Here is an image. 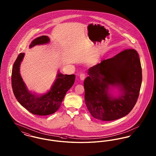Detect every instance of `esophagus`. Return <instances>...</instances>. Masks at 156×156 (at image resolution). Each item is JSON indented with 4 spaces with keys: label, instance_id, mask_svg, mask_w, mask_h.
<instances>
[{
    "label": "esophagus",
    "instance_id": "1",
    "mask_svg": "<svg viewBox=\"0 0 156 156\" xmlns=\"http://www.w3.org/2000/svg\"><path fill=\"white\" fill-rule=\"evenodd\" d=\"M85 76H86V75L85 74H83V73H82L80 75V80H84V79L85 78Z\"/></svg>",
    "mask_w": 156,
    "mask_h": 156
}]
</instances>
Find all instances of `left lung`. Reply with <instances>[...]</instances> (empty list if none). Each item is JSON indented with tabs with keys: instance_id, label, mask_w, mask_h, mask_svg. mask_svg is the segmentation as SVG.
Segmentation results:
<instances>
[{
	"instance_id": "8db88e82",
	"label": "left lung",
	"mask_w": 156,
	"mask_h": 156,
	"mask_svg": "<svg viewBox=\"0 0 156 156\" xmlns=\"http://www.w3.org/2000/svg\"><path fill=\"white\" fill-rule=\"evenodd\" d=\"M83 82L85 101L91 115L102 121L125 116L136 103L141 88L142 70L137 52L127 49L90 67ZM117 87L121 94L113 97L109 90Z\"/></svg>"
}]
</instances>
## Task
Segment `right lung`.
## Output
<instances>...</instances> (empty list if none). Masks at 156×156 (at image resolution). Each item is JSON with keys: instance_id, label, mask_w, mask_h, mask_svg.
Here are the masks:
<instances>
[{"instance_id": "obj_1", "label": "right lung", "mask_w": 156, "mask_h": 156, "mask_svg": "<svg viewBox=\"0 0 156 156\" xmlns=\"http://www.w3.org/2000/svg\"><path fill=\"white\" fill-rule=\"evenodd\" d=\"M47 36L37 37L31 43L29 47L49 43ZM24 56L20 53L14 62L12 73V87L15 97L20 104L34 115L46 116L55 113L59 109L67 91L73 85L75 75H64L59 71L53 85L46 94L39 96L32 94L27 88L20 74V67Z\"/></svg>"}]
</instances>
